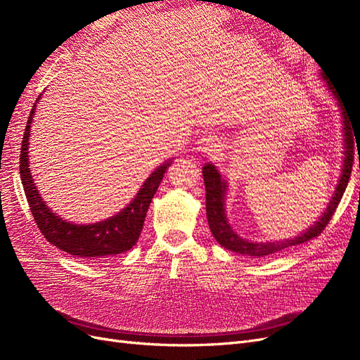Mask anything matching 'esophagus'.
<instances>
[{
	"instance_id": "esophagus-1",
	"label": "esophagus",
	"mask_w": 360,
	"mask_h": 360,
	"mask_svg": "<svg viewBox=\"0 0 360 360\" xmlns=\"http://www.w3.org/2000/svg\"><path fill=\"white\" fill-rule=\"evenodd\" d=\"M217 141L213 136H204L198 141V150L204 156H213L217 151Z\"/></svg>"
}]
</instances>
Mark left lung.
I'll list each match as a JSON object with an SVG mask.
<instances>
[{
  "mask_svg": "<svg viewBox=\"0 0 360 360\" xmlns=\"http://www.w3.org/2000/svg\"><path fill=\"white\" fill-rule=\"evenodd\" d=\"M323 79L328 81L324 73ZM329 90L335 94L338 103H340L341 110H342V123H344V143H345V159H344V168H342V176L340 179V183H338L336 191L333 193V197L328 205V209L323 213L320 219L315 222L312 226H309L307 231L300 236H296L294 238H290V240H282V242H248L245 238L238 237L233 230L230 224L226 221L225 210H224V200H225V191H226V183L221 179V174L217 172V169L212 165V163H207V165L202 167V177H204V184H205V213H207V221H209L210 231L213 237L217 240L221 246L225 249H230L233 252L237 254H243V255H250V257H264L279 252L282 249H287L290 246H296L300 243H307L311 238L317 237L323 233V230L328 226L329 221L332 219V216L335 214L338 204H340L342 195L345 192V188L348 184V180H350L352 176V169H353V162H354V138L353 135V129L350 123V115H348L347 106L342 101L341 93L338 91L336 85L332 81H328ZM360 160V159H359Z\"/></svg>",
  "mask_w": 360,
  "mask_h": 360,
  "instance_id": "1",
  "label": "left lung"
}]
</instances>
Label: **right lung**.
<instances>
[{"mask_svg":"<svg viewBox=\"0 0 360 360\" xmlns=\"http://www.w3.org/2000/svg\"><path fill=\"white\" fill-rule=\"evenodd\" d=\"M34 110L36 103L30 112L22 138V146H20L19 172L31 214L34 217L40 233L45 236L51 245L57 246L70 255L81 258L93 259L126 252L138 242L146 221L148 205L151 200H153L169 163H163L155 172H151V176L146 180L134 201L126 209L110 217V219L90 225H75L66 222L56 213H52L48 209V205L41 201V197L34 186V181H32L30 172L28 139Z\"/></svg>","mask_w":360,"mask_h":360,"instance_id":"add662e5","label":"right lung"}]
</instances>
